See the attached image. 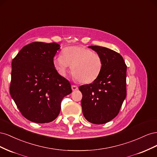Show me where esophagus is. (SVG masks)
<instances>
[{
    "mask_svg": "<svg viewBox=\"0 0 157 157\" xmlns=\"http://www.w3.org/2000/svg\"><path fill=\"white\" fill-rule=\"evenodd\" d=\"M71 88H72L73 91H76V90H78V86H75V85H72V86H71Z\"/></svg>",
    "mask_w": 157,
    "mask_h": 157,
    "instance_id": "1",
    "label": "esophagus"
}]
</instances>
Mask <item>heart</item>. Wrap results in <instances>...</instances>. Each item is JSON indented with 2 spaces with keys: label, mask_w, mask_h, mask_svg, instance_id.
<instances>
[{
  "label": "heart",
  "mask_w": 157,
  "mask_h": 157,
  "mask_svg": "<svg viewBox=\"0 0 157 157\" xmlns=\"http://www.w3.org/2000/svg\"><path fill=\"white\" fill-rule=\"evenodd\" d=\"M54 64L59 74L65 75L71 65V71L79 82L88 84L100 75L102 59L98 54L84 46H69L63 50V55H57Z\"/></svg>",
  "instance_id": "obj_1"
}]
</instances>
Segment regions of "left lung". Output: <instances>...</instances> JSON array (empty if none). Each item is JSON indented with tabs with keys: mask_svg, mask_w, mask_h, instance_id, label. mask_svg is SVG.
Here are the masks:
<instances>
[{
	"mask_svg": "<svg viewBox=\"0 0 157 157\" xmlns=\"http://www.w3.org/2000/svg\"><path fill=\"white\" fill-rule=\"evenodd\" d=\"M88 47L101 57L103 66L97 79L78 88L82 94V113L88 122L102 124L118 115L126 98L127 67L115 51L98 46Z\"/></svg>",
	"mask_w": 157,
	"mask_h": 157,
	"instance_id": "left-lung-1",
	"label": "left lung"
}]
</instances>
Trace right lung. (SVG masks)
I'll return each instance as SVG.
<instances>
[{
    "label": "right lung",
    "instance_id": "obj_1",
    "mask_svg": "<svg viewBox=\"0 0 157 157\" xmlns=\"http://www.w3.org/2000/svg\"><path fill=\"white\" fill-rule=\"evenodd\" d=\"M60 48L52 42H34L23 47L12 62L10 93L22 115L36 123H48L59 115L71 84L55 69Z\"/></svg>",
    "mask_w": 157,
    "mask_h": 157
}]
</instances>
